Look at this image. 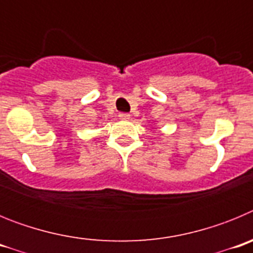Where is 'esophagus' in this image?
<instances>
[{
    "instance_id": "obj_1",
    "label": "esophagus",
    "mask_w": 253,
    "mask_h": 253,
    "mask_svg": "<svg viewBox=\"0 0 253 253\" xmlns=\"http://www.w3.org/2000/svg\"><path fill=\"white\" fill-rule=\"evenodd\" d=\"M119 118L122 120H129V119H130V114H128V113H119Z\"/></svg>"
}]
</instances>
